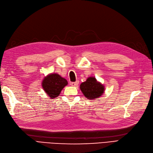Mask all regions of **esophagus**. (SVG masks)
Returning a JSON list of instances; mask_svg holds the SVG:
<instances>
[{
	"label": "esophagus",
	"instance_id": "obj_1",
	"mask_svg": "<svg viewBox=\"0 0 153 153\" xmlns=\"http://www.w3.org/2000/svg\"><path fill=\"white\" fill-rule=\"evenodd\" d=\"M78 84H79V81H78V80L76 81V82H71V85L72 86H73V87L77 86Z\"/></svg>",
	"mask_w": 153,
	"mask_h": 153
}]
</instances>
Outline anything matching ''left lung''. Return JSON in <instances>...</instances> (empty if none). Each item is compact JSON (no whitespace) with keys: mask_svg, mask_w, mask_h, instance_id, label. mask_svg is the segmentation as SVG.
I'll list each match as a JSON object with an SVG mask.
<instances>
[{"mask_svg":"<svg viewBox=\"0 0 153 153\" xmlns=\"http://www.w3.org/2000/svg\"><path fill=\"white\" fill-rule=\"evenodd\" d=\"M80 89L83 95L88 100H93L101 97L105 92V86L96 78L90 76L85 82L80 84Z\"/></svg>","mask_w":153,"mask_h":153,"instance_id":"obj_1","label":"left lung"}]
</instances>
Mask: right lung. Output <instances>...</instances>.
I'll return each instance as SVG.
<instances>
[{
    "instance_id": "right-lung-1",
    "label": "right lung",
    "mask_w": 153,
    "mask_h": 153,
    "mask_svg": "<svg viewBox=\"0 0 153 153\" xmlns=\"http://www.w3.org/2000/svg\"><path fill=\"white\" fill-rule=\"evenodd\" d=\"M67 84V80L57 73L47 74L42 81V87L44 91L52 100L58 97L63 88Z\"/></svg>"
}]
</instances>
